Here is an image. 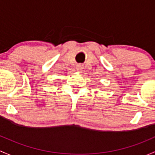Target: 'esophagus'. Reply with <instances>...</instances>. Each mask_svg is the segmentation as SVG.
<instances>
[{"label":"esophagus","instance_id":"34e87169","mask_svg":"<svg viewBox=\"0 0 155 155\" xmlns=\"http://www.w3.org/2000/svg\"><path fill=\"white\" fill-rule=\"evenodd\" d=\"M77 69H78V71H81V70H82L83 69L82 65H78V66H77Z\"/></svg>","mask_w":155,"mask_h":155}]
</instances>
